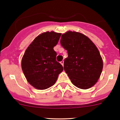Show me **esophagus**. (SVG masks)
Segmentation results:
<instances>
[{
  "label": "esophagus",
  "mask_w": 120,
  "mask_h": 120,
  "mask_svg": "<svg viewBox=\"0 0 120 120\" xmlns=\"http://www.w3.org/2000/svg\"><path fill=\"white\" fill-rule=\"evenodd\" d=\"M60 63H61V65H62L63 66H64V61H63V60H62V61H61V62H60Z\"/></svg>",
  "instance_id": "esophagus-1"
}]
</instances>
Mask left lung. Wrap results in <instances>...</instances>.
Wrapping results in <instances>:
<instances>
[{
	"label": "left lung",
	"mask_w": 120,
	"mask_h": 120,
	"mask_svg": "<svg viewBox=\"0 0 120 120\" xmlns=\"http://www.w3.org/2000/svg\"><path fill=\"white\" fill-rule=\"evenodd\" d=\"M61 46L68 51L64 69L78 88L87 89L97 82L103 68V61L96 45L80 32L68 31L61 35Z\"/></svg>",
	"instance_id": "1"
}]
</instances>
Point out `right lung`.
Here are the masks:
<instances>
[{
  "instance_id": "right-lung-1",
  "label": "right lung",
  "mask_w": 120,
  "mask_h": 120,
  "mask_svg": "<svg viewBox=\"0 0 120 120\" xmlns=\"http://www.w3.org/2000/svg\"><path fill=\"white\" fill-rule=\"evenodd\" d=\"M61 35L53 31L39 35L23 54L22 71L29 83L36 89L43 90L52 86L63 70L56 61L57 53L53 49Z\"/></svg>"
}]
</instances>
